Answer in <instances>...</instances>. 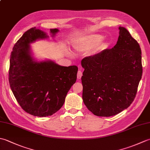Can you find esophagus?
<instances>
[{"label": "esophagus", "mask_w": 150, "mask_h": 150, "mask_svg": "<svg viewBox=\"0 0 150 150\" xmlns=\"http://www.w3.org/2000/svg\"><path fill=\"white\" fill-rule=\"evenodd\" d=\"M82 73L81 71L79 70V71H78V73H77V79H80L82 77Z\"/></svg>", "instance_id": "esophagus-1"}]
</instances>
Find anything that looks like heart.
Instances as JSON below:
<instances>
[{
	"mask_svg": "<svg viewBox=\"0 0 150 150\" xmlns=\"http://www.w3.org/2000/svg\"><path fill=\"white\" fill-rule=\"evenodd\" d=\"M103 39L104 37L100 35H89L82 37L73 44V48L77 52H84L98 46Z\"/></svg>",
	"mask_w": 150,
	"mask_h": 150,
	"instance_id": "1",
	"label": "heart"
}]
</instances>
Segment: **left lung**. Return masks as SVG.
I'll use <instances>...</instances> for the list:
<instances>
[{
    "mask_svg": "<svg viewBox=\"0 0 150 150\" xmlns=\"http://www.w3.org/2000/svg\"><path fill=\"white\" fill-rule=\"evenodd\" d=\"M115 46L85 57L81 65L82 99L95 115L111 117L134 100L142 73L141 50L124 27H119Z\"/></svg>",
    "mask_w": 150,
    "mask_h": 150,
    "instance_id": "8db88e82",
    "label": "left lung"
}]
</instances>
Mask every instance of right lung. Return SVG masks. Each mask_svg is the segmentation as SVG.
Segmentation results:
<instances>
[{
	"instance_id": "1",
	"label": "right lung",
	"mask_w": 150,
	"mask_h": 150,
	"mask_svg": "<svg viewBox=\"0 0 150 150\" xmlns=\"http://www.w3.org/2000/svg\"><path fill=\"white\" fill-rule=\"evenodd\" d=\"M59 31L50 29L51 36L54 38ZM48 38L44 31L31 28L16 42L10 57L9 82L13 93L25 111L40 117L52 115L61 108L78 71L76 66L35 58L31 44Z\"/></svg>"
}]
</instances>
